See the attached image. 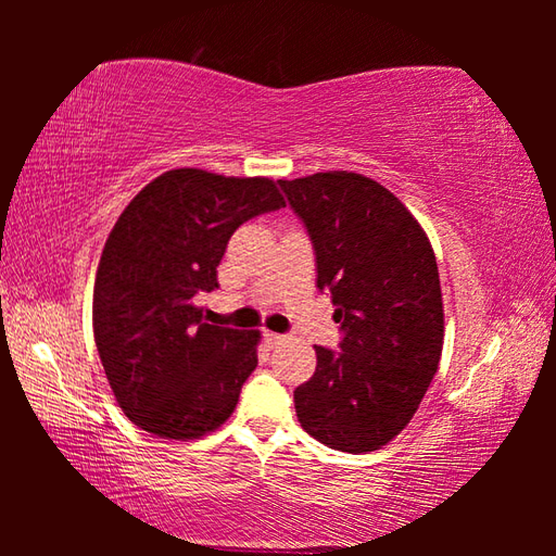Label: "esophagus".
<instances>
[{
	"label": "esophagus",
	"instance_id": "esophagus-1",
	"mask_svg": "<svg viewBox=\"0 0 556 556\" xmlns=\"http://www.w3.org/2000/svg\"><path fill=\"white\" fill-rule=\"evenodd\" d=\"M263 339H265L267 349H275V346H279L281 341H285L287 337H285V334H277V332H269V329H265V332H263Z\"/></svg>",
	"mask_w": 556,
	"mask_h": 556
}]
</instances>
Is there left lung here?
I'll return each instance as SVG.
<instances>
[{"label": "left lung", "mask_w": 556, "mask_h": 556, "mask_svg": "<svg viewBox=\"0 0 556 556\" xmlns=\"http://www.w3.org/2000/svg\"><path fill=\"white\" fill-rule=\"evenodd\" d=\"M315 248L317 289L341 323L339 349L293 392L301 428L339 452L392 442L410 422L442 356L444 308L432 245L384 186L353 172L279 179Z\"/></svg>", "instance_id": "1"}]
</instances>
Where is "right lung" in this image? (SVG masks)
<instances>
[{
	"label": "right lung",
	"mask_w": 556,
	"mask_h": 556,
	"mask_svg": "<svg viewBox=\"0 0 556 556\" xmlns=\"http://www.w3.org/2000/svg\"><path fill=\"white\" fill-rule=\"evenodd\" d=\"M275 181L172 169L116 219L98 265L92 332L116 404L162 440H198L227 420L257 365V329L203 323L217 265L243 222L285 207Z\"/></svg>",
	"instance_id": "1"
}]
</instances>
